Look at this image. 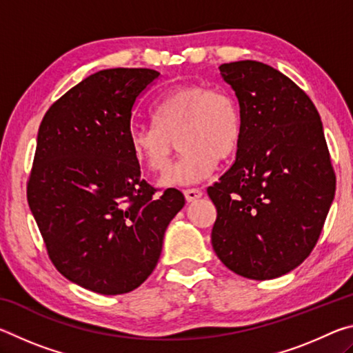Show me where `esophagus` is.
<instances>
[{"instance_id":"esophagus-1","label":"esophagus","mask_w":353,"mask_h":353,"mask_svg":"<svg viewBox=\"0 0 353 353\" xmlns=\"http://www.w3.org/2000/svg\"><path fill=\"white\" fill-rule=\"evenodd\" d=\"M183 194H185V199L188 202H193L196 199L202 198V190L199 188H188V190H183Z\"/></svg>"}]
</instances>
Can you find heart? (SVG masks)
<instances>
[{
    "mask_svg": "<svg viewBox=\"0 0 353 353\" xmlns=\"http://www.w3.org/2000/svg\"><path fill=\"white\" fill-rule=\"evenodd\" d=\"M243 139V110L235 94L221 87L187 83L166 92L152 109V126L130 130L134 162L162 172L179 143L182 154L162 177L163 187L205 179L214 165L234 157Z\"/></svg>",
    "mask_w": 353,
    "mask_h": 353,
    "instance_id": "obj_1",
    "label": "heart"
}]
</instances>
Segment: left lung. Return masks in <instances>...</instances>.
Wrapping results in <instances>:
<instances>
[{
    "label": "left lung",
    "mask_w": 353,
    "mask_h": 353,
    "mask_svg": "<svg viewBox=\"0 0 353 353\" xmlns=\"http://www.w3.org/2000/svg\"><path fill=\"white\" fill-rule=\"evenodd\" d=\"M243 110L232 166L207 188L216 207L212 246L238 276H283L312 254L336 177L321 117L290 77L256 61L223 63Z\"/></svg>",
    "instance_id": "8db88e82"
}]
</instances>
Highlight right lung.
I'll list each match as a JSON object with an SVG mask.
<instances>
[{"label": "right lung", "mask_w": 353, "mask_h": 353, "mask_svg": "<svg viewBox=\"0 0 353 353\" xmlns=\"http://www.w3.org/2000/svg\"><path fill=\"white\" fill-rule=\"evenodd\" d=\"M160 73L98 71L45 113L28 181V204L56 270L99 294L129 292L151 276L181 191L140 177L129 149L130 118Z\"/></svg>", "instance_id": "1"}]
</instances>
